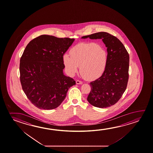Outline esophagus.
Returning a JSON list of instances; mask_svg holds the SVG:
<instances>
[{"mask_svg": "<svg viewBox=\"0 0 153 153\" xmlns=\"http://www.w3.org/2000/svg\"><path fill=\"white\" fill-rule=\"evenodd\" d=\"M76 84H81L82 83V82L81 80H76Z\"/></svg>", "mask_w": 153, "mask_h": 153, "instance_id": "1", "label": "esophagus"}]
</instances>
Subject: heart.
Segmentation results:
<instances>
[{
    "label": "heart",
    "instance_id": "obj_1",
    "mask_svg": "<svg viewBox=\"0 0 153 153\" xmlns=\"http://www.w3.org/2000/svg\"><path fill=\"white\" fill-rule=\"evenodd\" d=\"M63 55L65 69L71 76L77 72L80 65L81 74L88 79H94L102 75L108 63V53L98 43H80Z\"/></svg>",
    "mask_w": 153,
    "mask_h": 153
}]
</instances>
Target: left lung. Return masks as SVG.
Masks as SVG:
<instances>
[{
  "mask_svg": "<svg viewBox=\"0 0 153 153\" xmlns=\"http://www.w3.org/2000/svg\"><path fill=\"white\" fill-rule=\"evenodd\" d=\"M82 38L102 39L107 48V65L100 77L90 83L91 89L87 100L96 107H110L117 102L127 87L129 54L120 40L109 33L99 32Z\"/></svg>",
  "mask_w": 153,
  "mask_h": 153,
  "instance_id": "8db88e82",
  "label": "left lung"
}]
</instances>
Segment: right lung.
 <instances>
[{
  "label": "right lung",
  "mask_w": 153,
  "mask_h": 153,
  "mask_svg": "<svg viewBox=\"0 0 153 153\" xmlns=\"http://www.w3.org/2000/svg\"><path fill=\"white\" fill-rule=\"evenodd\" d=\"M75 39L43 35L33 39L20 59L22 90L36 107L57 108L65 100L74 79L63 75V54Z\"/></svg>",
  "instance_id": "1"
}]
</instances>
